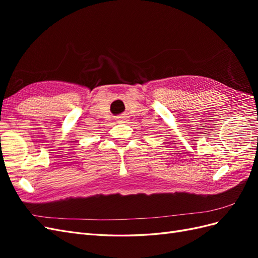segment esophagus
Masks as SVG:
<instances>
[{"label": "esophagus", "mask_w": 258, "mask_h": 258, "mask_svg": "<svg viewBox=\"0 0 258 258\" xmlns=\"http://www.w3.org/2000/svg\"><path fill=\"white\" fill-rule=\"evenodd\" d=\"M119 118H121V117H119Z\"/></svg>", "instance_id": "obj_1"}]
</instances>
